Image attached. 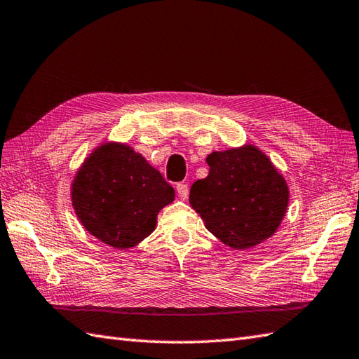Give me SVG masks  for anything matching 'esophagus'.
<instances>
[{
    "label": "esophagus",
    "instance_id": "obj_1",
    "mask_svg": "<svg viewBox=\"0 0 359 359\" xmlns=\"http://www.w3.org/2000/svg\"><path fill=\"white\" fill-rule=\"evenodd\" d=\"M177 192H178V196L181 198V200H186V198L189 196V186L186 184V182H178Z\"/></svg>",
    "mask_w": 359,
    "mask_h": 359
}]
</instances>
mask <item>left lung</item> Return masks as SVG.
<instances>
[{
	"label": "left lung",
	"instance_id": "1",
	"mask_svg": "<svg viewBox=\"0 0 359 359\" xmlns=\"http://www.w3.org/2000/svg\"><path fill=\"white\" fill-rule=\"evenodd\" d=\"M209 175L190 187L189 203L205 229L232 249H250L272 236L287 210L289 187L258 147L212 152Z\"/></svg>",
	"mask_w": 359,
	"mask_h": 359
}]
</instances>
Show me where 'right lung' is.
I'll return each mask as SVG.
<instances>
[{
	"instance_id": "obj_1",
	"label": "right lung",
	"mask_w": 359,
	"mask_h": 359,
	"mask_svg": "<svg viewBox=\"0 0 359 359\" xmlns=\"http://www.w3.org/2000/svg\"><path fill=\"white\" fill-rule=\"evenodd\" d=\"M175 190L146 158L119 142H104L86 158L72 182V205L84 229L124 250L155 230L158 212Z\"/></svg>"
}]
</instances>
